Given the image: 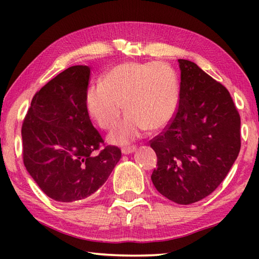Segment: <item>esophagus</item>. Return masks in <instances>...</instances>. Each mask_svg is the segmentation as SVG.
I'll use <instances>...</instances> for the list:
<instances>
[{"label": "esophagus", "mask_w": 259, "mask_h": 259, "mask_svg": "<svg viewBox=\"0 0 259 259\" xmlns=\"http://www.w3.org/2000/svg\"><path fill=\"white\" fill-rule=\"evenodd\" d=\"M136 151H137V147L136 146H129V147H124L122 148V154H133V153H135Z\"/></svg>", "instance_id": "obj_1"}]
</instances>
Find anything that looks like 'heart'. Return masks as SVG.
Returning a JSON list of instances; mask_svg holds the SVG:
<instances>
[{
  "instance_id": "obj_1",
  "label": "heart",
  "mask_w": 259,
  "mask_h": 259,
  "mask_svg": "<svg viewBox=\"0 0 259 259\" xmlns=\"http://www.w3.org/2000/svg\"><path fill=\"white\" fill-rule=\"evenodd\" d=\"M84 103L89 116L104 130L115 128L124 106L129 114L108 136L109 143L124 145L148 128H164L172 121L179 103L177 74L162 61L122 63L104 74L100 85L88 89Z\"/></svg>"
}]
</instances>
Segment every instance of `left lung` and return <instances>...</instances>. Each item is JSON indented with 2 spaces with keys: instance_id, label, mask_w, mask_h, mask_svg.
Returning <instances> with one entry per match:
<instances>
[{
  "instance_id": "8db88e82",
  "label": "left lung",
  "mask_w": 259,
  "mask_h": 259,
  "mask_svg": "<svg viewBox=\"0 0 259 259\" xmlns=\"http://www.w3.org/2000/svg\"><path fill=\"white\" fill-rule=\"evenodd\" d=\"M181 90L176 115L152 140L157 192L191 204L216 190L239 155L240 115L224 85L193 61L178 59Z\"/></svg>"
}]
</instances>
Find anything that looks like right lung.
I'll use <instances>...</instances> for the list:
<instances>
[{"label":"right lung","mask_w":259,"mask_h":259,"mask_svg":"<svg viewBox=\"0 0 259 259\" xmlns=\"http://www.w3.org/2000/svg\"><path fill=\"white\" fill-rule=\"evenodd\" d=\"M89 76V67L76 65L52 78L35 94L21 128L26 170L58 202L89 198L121 159L115 146L96 154L104 140L85 108Z\"/></svg>","instance_id":"right-lung-1"}]
</instances>
